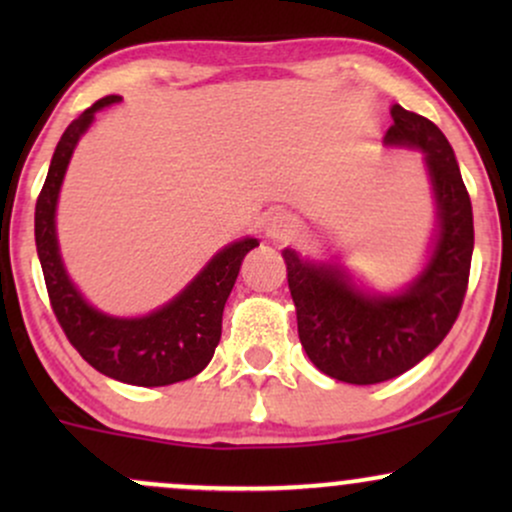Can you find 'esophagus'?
Here are the masks:
<instances>
[{
	"label": "esophagus",
	"instance_id": "34e87169",
	"mask_svg": "<svg viewBox=\"0 0 512 512\" xmlns=\"http://www.w3.org/2000/svg\"><path fill=\"white\" fill-rule=\"evenodd\" d=\"M267 236L272 240H289L298 233V219L289 211H276L267 219V226H264Z\"/></svg>",
	"mask_w": 512,
	"mask_h": 512
}]
</instances>
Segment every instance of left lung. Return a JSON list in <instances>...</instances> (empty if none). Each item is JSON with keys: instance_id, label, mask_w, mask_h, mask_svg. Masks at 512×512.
<instances>
[{"instance_id": "8db88e82", "label": "left lung", "mask_w": 512, "mask_h": 512, "mask_svg": "<svg viewBox=\"0 0 512 512\" xmlns=\"http://www.w3.org/2000/svg\"><path fill=\"white\" fill-rule=\"evenodd\" d=\"M385 142L426 154L438 207V233L424 272L397 296H370L334 264L284 250L298 337L325 375L351 385L397 378L431 354L452 330L469 284L472 202L445 134L426 117L392 105Z\"/></svg>"}]
</instances>
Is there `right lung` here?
<instances>
[{
    "label": "right lung",
    "instance_id": "1",
    "mask_svg": "<svg viewBox=\"0 0 512 512\" xmlns=\"http://www.w3.org/2000/svg\"><path fill=\"white\" fill-rule=\"evenodd\" d=\"M120 96H105L86 108L64 129L35 202V248L43 267L52 313L69 344L98 373L120 383L161 387L195 378L207 368L221 339L223 305L236 284L240 264L255 238H243L214 255L190 286L163 308L144 317H110L91 308L69 281L57 248L55 209L74 146L93 122V115Z\"/></svg>",
    "mask_w": 512,
    "mask_h": 512
}]
</instances>
